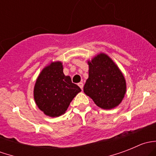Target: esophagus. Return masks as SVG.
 Wrapping results in <instances>:
<instances>
[{
	"label": "esophagus",
	"mask_w": 156,
	"mask_h": 156,
	"mask_svg": "<svg viewBox=\"0 0 156 156\" xmlns=\"http://www.w3.org/2000/svg\"><path fill=\"white\" fill-rule=\"evenodd\" d=\"M78 86H79L80 88H81V90H83V87H84V84H83L82 82H80V83H78Z\"/></svg>",
	"instance_id": "1"
}]
</instances>
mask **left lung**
<instances>
[{
  "label": "left lung",
  "mask_w": 156,
  "mask_h": 156,
  "mask_svg": "<svg viewBox=\"0 0 156 156\" xmlns=\"http://www.w3.org/2000/svg\"><path fill=\"white\" fill-rule=\"evenodd\" d=\"M88 65L89 77L84 86L86 95L104 109L119 106L126 92V81L119 67L105 53L88 61Z\"/></svg>",
  "instance_id": "left-lung-1"
}]
</instances>
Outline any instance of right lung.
Returning a JSON list of instances; mask_svg holds the SVG:
<instances>
[{
  "label": "right lung",
  "instance_id": "right-lung-1",
  "mask_svg": "<svg viewBox=\"0 0 156 156\" xmlns=\"http://www.w3.org/2000/svg\"><path fill=\"white\" fill-rule=\"evenodd\" d=\"M81 88L63 74L61 62H53L38 75L34 87V98L37 107L50 117L66 112Z\"/></svg>",
  "mask_w": 156,
  "mask_h": 156
}]
</instances>
